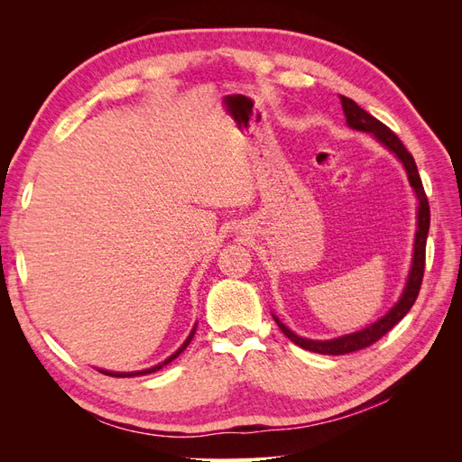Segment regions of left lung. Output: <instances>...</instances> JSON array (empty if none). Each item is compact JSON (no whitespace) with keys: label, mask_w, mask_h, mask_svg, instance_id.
Segmentation results:
<instances>
[{"label":"left lung","mask_w":462,"mask_h":462,"mask_svg":"<svg viewBox=\"0 0 462 462\" xmlns=\"http://www.w3.org/2000/svg\"><path fill=\"white\" fill-rule=\"evenodd\" d=\"M341 104H343V111H345L348 127H353L356 131L372 133L377 141H380L383 146H387L402 162L404 170H407L411 185L416 192V197H418V200H420V206H418V229H416V241H414V258H412V268H411L407 287H404V292L401 295L399 302L382 319H377L375 324L368 326L366 329L345 335V337H339V339L312 341V339L299 337V335H295L289 328H285L282 321H279V318L273 316L279 329H282L295 345L306 348V351L319 353V355H335V356L355 353V351H360V348H366V346L374 345L377 339H382L391 328L399 324L404 316H407V312L412 309V304L416 302L418 292H420V287H422V277H424V268H426V239H428V231H430V204H428V197L424 192L422 179H420V175H418V167L414 163L412 153L404 148V144L399 141V136L391 131L387 125L377 121L374 116L368 114V111H365L356 102H353L351 97L341 96Z\"/></svg>","instance_id":"1"}]
</instances>
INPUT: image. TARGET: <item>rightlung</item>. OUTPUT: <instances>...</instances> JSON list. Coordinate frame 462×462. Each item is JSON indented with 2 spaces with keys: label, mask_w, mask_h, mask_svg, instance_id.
Masks as SVG:
<instances>
[{
  "label": "right lung",
  "mask_w": 462,
  "mask_h": 462,
  "mask_svg": "<svg viewBox=\"0 0 462 462\" xmlns=\"http://www.w3.org/2000/svg\"><path fill=\"white\" fill-rule=\"evenodd\" d=\"M194 331H197V329H192L190 331V335H189V339L183 343V346H180L179 348V351L175 353V355H171L170 358H167V360H163L162 362V365H158V366H153V368H148V370H141V372H107V370H100L102 374H106V375H111V377H131V375H146V374H152V372H158V370H162L165 365H170V362L171 360H175L180 353H183L185 351V348L189 346V343H190V339H192V335H194Z\"/></svg>",
  "instance_id": "1"
}]
</instances>
